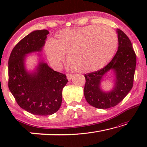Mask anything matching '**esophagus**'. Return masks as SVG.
I'll list each match as a JSON object with an SVG mask.
<instances>
[{"label": "esophagus", "instance_id": "obj_1", "mask_svg": "<svg viewBox=\"0 0 147 147\" xmlns=\"http://www.w3.org/2000/svg\"><path fill=\"white\" fill-rule=\"evenodd\" d=\"M73 74H67V78L69 80H71L73 78Z\"/></svg>", "mask_w": 147, "mask_h": 147}]
</instances>
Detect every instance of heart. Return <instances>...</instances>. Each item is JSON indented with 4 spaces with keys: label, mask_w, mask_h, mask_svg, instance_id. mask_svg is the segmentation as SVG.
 <instances>
[{
    "label": "heart",
    "mask_w": 147,
    "mask_h": 147,
    "mask_svg": "<svg viewBox=\"0 0 147 147\" xmlns=\"http://www.w3.org/2000/svg\"><path fill=\"white\" fill-rule=\"evenodd\" d=\"M117 37L106 26L89 25L63 29L45 49L51 63L58 67L69 54L67 62L74 70L90 73L102 68L115 53Z\"/></svg>",
    "instance_id": "1"
}]
</instances>
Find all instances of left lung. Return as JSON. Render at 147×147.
I'll return each instance as SVG.
<instances>
[{
	"label": "left lung",
	"instance_id": "obj_1",
	"mask_svg": "<svg viewBox=\"0 0 147 147\" xmlns=\"http://www.w3.org/2000/svg\"><path fill=\"white\" fill-rule=\"evenodd\" d=\"M119 47L111 61L100 70L86 74L84 93L88 102L100 109L114 107L123 100L133 87L136 66V55L128 37L117 29ZM113 69L116 73V85L113 90L104 93L100 88V81L106 72Z\"/></svg>",
	"mask_w": 147,
	"mask_h": 147
}]
</instances>
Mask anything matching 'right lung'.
Returning a JSON list of instances; mask_svg holds the SVG:
<instances>
[{"label": "right lung", "mask_w": 147, "mask_h": 147, "mask_svg": "<svg viewBox=\"0 0 147 147\" xmlns=\"http://www.w3.org/2000/svg\"><path fill=\"white\" fill-rule=\"evenodd\" d=\"M49 34L47 30H41L27 35L14 47L8 60L9 91L21 108L36 115H52L58 110L62 89L68 82L65 74L43 62L34 74L24 69L26 54L41 51Z\"/></svg>", "instance_id": "add662e5"}]
</instances>
